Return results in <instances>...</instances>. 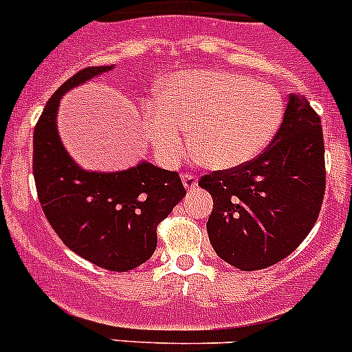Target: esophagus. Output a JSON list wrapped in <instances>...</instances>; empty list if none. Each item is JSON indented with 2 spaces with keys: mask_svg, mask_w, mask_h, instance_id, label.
I'll return each mask as SVG.
<instances>
[{
  "mask_svg": "<svg viewBox=\"0 0 352 352\" xmlns=\"http://www.w3.org/2000/svg\"><path fill=\"white\" fill-rule=\"evenodd\" d=\"M182 179L186 190H194L197 186V176H194V174H183Z\"/></svg>",
  "mask_w": 352,
  "mask_h": 352,
  "instance_id": "obj_1",
  "label": "esophagus"
}]
</instances>
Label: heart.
Masks as SVG:
<instances>
[{
	"instance_id": "1",
	"label": "heart",
	"mask_w": 352,
	"mask_h": 352,
	"mask_svg": "<svg viewBox=\"0 0 352 352\" xmlns=\"http://www.w3.org/2000/svg\"><path fill=\"white\" fill-rule=\"evenodd\" d=\"M284 120L280 91L252 77L220 70L174 72L158 82V100L142 109V129L158 160L174 166L190 129L195 157L213 169L256 158Z\"/></svg>"
}]
</instances>
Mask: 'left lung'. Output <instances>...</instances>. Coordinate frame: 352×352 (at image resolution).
Returning a JSON list of instances; mask_svg holds the SVG:
<instances>
[{
	"mask_svg": "<svg viewBox=\"0 0 352 352\" xmlns=\"http://www.w3.org/2000/svg\"><path fill=\"white\" fill-rule=\"evenodd\" d=\"M213 197L206 229L217 256L234 268L273 266L307 238L326 190L321 118L291 95L272 144L250 162L199 179Z\"/></svg>",
	"mask_w": 352,
	"mask_h": 352,
	"instance_id": "left-lung-1",
	"label": "left lung"
}]
</instances>
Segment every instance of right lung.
I'll list each match as a JSON object with an SVG mask.
<instances>
[{
    "label": "right lung",
    "mask_w": 352,
    "mask_h": 352,
    "mask_svg": "<svg viewBox=\"0 0 352 352\" xmlns=\"http://www.w3.org/2000/svg\"><path fill=\"white\" fill-rule=\"evenodd\" d=\"M88 67L56 89L33 132V176L40 204L70 250L109 272H129L153 256L157 227L185 197L174 170L142 160L118 173L84 170L72 160L56 118L68 89L113 70Z\"/></svg>",
    "instance_id": "obj_1"
}]
</instances>
